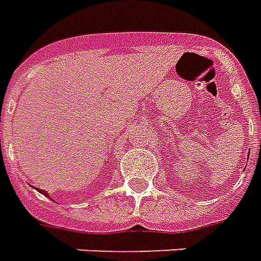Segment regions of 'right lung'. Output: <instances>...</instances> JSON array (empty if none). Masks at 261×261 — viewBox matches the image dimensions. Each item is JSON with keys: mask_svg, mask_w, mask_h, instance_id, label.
I'll return each instance as SVG.
<instances>
[{"mask_svg": "<svg viewBox=\"0 0 261 261\" xmlns=\"http://www.w3.org/2000/svg\"><path fill=\"white\" fill-rule=\"evenodd\" d=\"M37 191H38V192H41V194L47 195V194H45V191H42V190H38V188H37Z\"/></svg>", "mask_w": 261, "mask_h": 261, "instance_id": "right-lung-1", "label": "right lung"}]
</instances>
